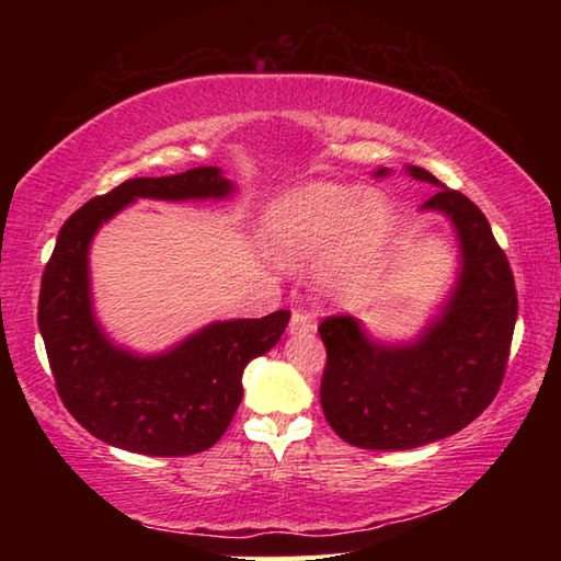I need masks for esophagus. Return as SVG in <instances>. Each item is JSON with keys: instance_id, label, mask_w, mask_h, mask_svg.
Returning <instances> with one entry per match:
<instances>
[{"instance_id": "obj_1", "label": "esophagus", "mask_w": 561, "mask_h": 561, "mask_svg": "<svg viewBox=\"0 0 561 561\" xmlns=\"http://www.w3.org/2000/svg\"><path fill=\"white\" fill-rule=\"evenodd\" d=\"M289 331L291 334H311L314 331V321L307 314V311H291V321H289Z\"/></svg>"}]
</instances>
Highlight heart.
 <instances>
[{
  "mask_svg": "<svg viewBox=\"0 0 561 561\" xmlns=\"http://www.w3.org/2000/svg\"><path fill=\"white\" fill-rule=\"evenodd\" d=\"M391 227V205L381 195L331 183L291 190L267 213L274 260L299 270L327 257L319 284L339 297H354L368 287Z\"/></svg>",
  "mask_w": 561,
  "mask_h": 561,
  "instance_id": "obj_1",
  "label": "heart"
}]
</instances>
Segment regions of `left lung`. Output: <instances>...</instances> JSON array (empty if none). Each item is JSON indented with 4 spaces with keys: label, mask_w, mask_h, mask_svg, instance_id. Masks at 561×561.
Returning a JSON list of instances; mask_svg holds the SVG:
<instances>
[{
    "label": "left lung",
    "mask_w": 561,
    "mask_h": 561,
    "mask_svg": "<svg viewBox=\"0 0 561 561\" xmlns=\"http://www.w3.org/2000/svg\"><path fill=\"white\" fill-rule=\"evenodd\" d=\"M405 173L440 187L423 210L443 213L460 242L450 299L411 344H381L354 317H329L321 408L341 440L364 450H411L470 425L505 378L517 289L510 262L480 207L428 170ZM388 168L376 170V178Z\"/></svg>",
    "instance_id": "left-lung-1"
}]
</instances>
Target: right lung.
<instances>
[{"instance_id": "obj_1", "label": "right lung", "mask_w": 561, "mask_h": 561, "mask_svg": "<svg viewBox=\"0 0 561 561\" xmlns=\"http://www.w3.org/2000/svg\"><path fill=\"white\" fill-rule=\"evenodd\" d=\"M234 185L220 168L133 178L79 207L64 222L39 291V331L61 401L113 448L180 458L222 438L242 401V371L277 346L289 311L213 321L163 354L140 356L103 334L91 304L89 247L103 222L138 197L222 201Z\"/></svg>"}]
</instances>
